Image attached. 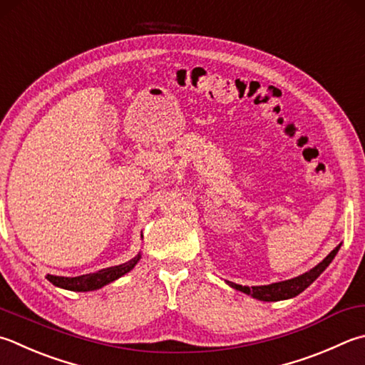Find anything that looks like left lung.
<instances>
[{
	"label": "left lung",
	"mask_w": 365,
	"mask_h": 365,
	"mask_svg": "<svg viewBox=\"0 0 365 365\" xmlns=\"http://www.w3.org/2000/svg\"><path fill=\"white\" fill-rule=\"evenodd\" d=\"M341 243L335 247V250L329 254L326 259H322L321 262L313 267L312 270H308L304 274H299V277L286 279V281H279V283H272L267 286H242V284H235L232 281H225L227 284L233 289L242 291L251 297L262 300V302H278V300H286V299H292L295 295H299L300 292H304L308 286H310L313 281L319 277V274L326 270V268L331 265L334 257L339 252Z\"/></svg>",
	"instance_id": "8db88e82"
}]
</instances>
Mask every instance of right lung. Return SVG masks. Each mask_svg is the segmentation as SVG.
Returning <instances> with one entry per match:
<instances>
[{"label":"right lung","instance_id":"right-lung-1","mask_svg":"<svg viewBox=\"0 0 365 365\" xmlns=\"http://www.w3.org/2000/svg\"><path fill=\"white\" fill-rule=\"evenodd\" d=\"M141 238H143V235H141ZM140 259H141V252L136 254L133 259H130L125 264L103 268V270H98L95 273L81 274V277H73V278L47 274V279H49L53 286L61 287V289H66V291H74V292L97 291V289H101L103 286H106L109 283H113V281L119 279L130 270H133L135 265L140 262Z\"/></svg>","mask_w":365,"mask_h":365}]
</instances>
